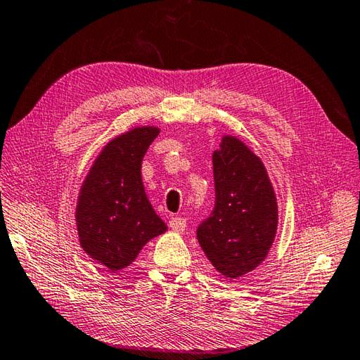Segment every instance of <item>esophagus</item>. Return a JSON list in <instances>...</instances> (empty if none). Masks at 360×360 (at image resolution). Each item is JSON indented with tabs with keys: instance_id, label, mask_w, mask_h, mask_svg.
<instances>
[{
	"instance_id": "obj_1",
	"label": "esophagus",
	"mask_w": 360,
	"mask_h": 360,
	"mask_svg": "<svg viewBox=\"0 0 360 360\" xmlns=\"http://www.w3.org/2000/svg\"><path fill=\"white\" fill-rule=\"evenodd\" d=\"M168 226H170L172 231L181 233V232H184V231H186V227H187V221H186L184 218L174 217V218H172L170 221H168Z\"/></svg>"
}]
</instances>
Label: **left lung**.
I'll return each mask as SVG.
<instances>
[{"instance_id": "1", "label": "left lung", "mask_w": 360, "mask_h": 360, "mask_svg": "<svg viewBox=\"0 0 360 360\" xmlns=\"http://www.w3.org/2000/svg\"><path fill=\"white\" fill-rule=\"evenodd\" d=\"M215 207L198 226L205 257L227 278H238L264 262L278 224L269 176L238 137L224 136L213 151Z\"/></svg>"}]
</instances>
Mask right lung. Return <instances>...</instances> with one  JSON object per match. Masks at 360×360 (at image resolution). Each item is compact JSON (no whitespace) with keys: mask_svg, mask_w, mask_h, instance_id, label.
I'll return each instance as SVG.
<instances>
[{"mask_svg":"<svg viewBox=\"0 0 360 360\" xmlns=\"http://www.w3.org/2000/svg\"><path fill=\"white\" fill-rule=\"evenodd\" d=\"M159 128L137 127L105 145L79 193L75 223L82 249L108 267L131 264L167 226L151 207L142 182V159Z\"/></svg>","mask_w":360,"mask_h":360,"instance_id":"add662e5","label":"right lung"}]
</instances>
